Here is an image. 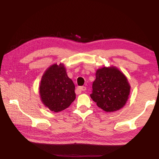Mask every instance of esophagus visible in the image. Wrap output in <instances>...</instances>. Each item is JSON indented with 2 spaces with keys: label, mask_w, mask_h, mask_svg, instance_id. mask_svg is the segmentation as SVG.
<instances>
[{
  "label": "esophagus",
  "mask_w": 159,
  "mask_h": 159,
  "mask_svg": "<svg viewBox=\"0 0 159 159\" xmlns=\"http://www.w3.org/2000/svg\"><path fill=\"white\" fill-rule=\"evenodd\" d=\"M84 90H86V87L84 86L79 87V88H77V94H80V93H82V91H84Z\"/></svg>",
  "instance_id": "34e87169"
}]
</instances>
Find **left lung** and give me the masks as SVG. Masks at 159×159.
I'll return each mask as SVG.
<instances>
[{
	"instance_id": "left-lung-1",
	"label": "left lung",
	"mask_w": 159,
	"mask_h": 159,
	"mask_svg": "<svg viewBox=\"0 0 159 159\" xmlns=\"http://www.w3.org/2000/svg\"><path fill=\"white\" fill-rule=\"evenodd\" d=\"M93 83L91 98L104 111L114 112L127 103L130 84L122 71L114 66L98 69Z\"/></svg>"
}]
</instances>
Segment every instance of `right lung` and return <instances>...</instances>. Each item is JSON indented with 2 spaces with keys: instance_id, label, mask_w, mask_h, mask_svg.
Masks as SVG:
<instances>
[{
  "instance_id": "1",
  "label": "right lung",
  "mask_w": 159,
  "mask_h": 159,
  "mask_svg": "<svg viewBox=\"0 0 159 159\" xmlns=\"http://www.w3.org/2000/svg\"><path fill=\"white\" fill-rule=\"evenodd\" d=\"M75 86L68 77L64 64L50 66L41 78L39 94L43 105L51 111L66 109L76 98Z\"/></svg>"
}]
</instances>
